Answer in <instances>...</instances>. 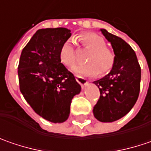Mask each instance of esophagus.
<instances>
[{
	"label": "esophagus",
	"mask_w": 151,
	"mask_h": 151,
	"mask_svg": "<svg viewBox=\"0 0 151 151\" xmlns=\"http://www.w3.org/2000/svg\"><path fill=\"white\" fill-rule=\"evenodd\" d=\"M76 80L82 87H84L88 83V81L86 80V78H84L83 77H81V76H76Z\"/></svg>",
	"instance_id": "34e87169"
}]
</instances>
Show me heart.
<instances>
[{"instance_id": "1", "label": "heart", "mask_w": 151, "mask_h": 151, "mask_svg": "<svg viewBox=\"0 0 151 151\" xmlns=\"http://www.w3.org/2000/svg\"><path fill=\"white\" fill-rule=\"evenodd\" d=\"M79 41L85 50H88L85 60L88 63L78 64L73 68L76 74L95 75L106 74L113 68L115 63L114 52L106 47V43L101 36L96 34H86L79 38ZM59 59L67 67L73 66L77 61L74 47L70 40L63 43L59 51Z\"/></svg>"}]
</instances>
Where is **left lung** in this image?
I'll return each instance as SVG.
<instances>
[{
    "instance_id": "left-lung-1",
    "label": "left lung",
    "mask_w": 151,
    "mask_h": 151,
    "mask_svg": "<svg viewBox=\"0 0 151 151\" xmlns=\"http://www.w3.org/2000/svg\"><path fill=\"white\" fill-rule=\"evenodd\" d=\"M111 44L115 63L107 75L94 81L101 96L93 113L102 122H111L128 114L138 100L140 90L141 68L134 50L120 37L101 29Z\"/></svg>"
}]
</instances>
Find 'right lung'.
I'll return each mask as SVG.
<instances>
[{
	"label": "right lung",
	"mask_w": 151,
	"mask_h": 151,
	"mask_svg": "<svg viewBox=\"0 0 151 151\" xmlns=\"http://www.w3.org/2000/svg\"><path fill=\"white\" fill-rule=\"evenodd\" d=\"M66 28L42 29L22 50L17 68L19 88L26 101L44 119L63 122L81 86L61 63V46L71 36Z\"/></svg>",
	"instance_id": "obj_1"
}]
</instances>
